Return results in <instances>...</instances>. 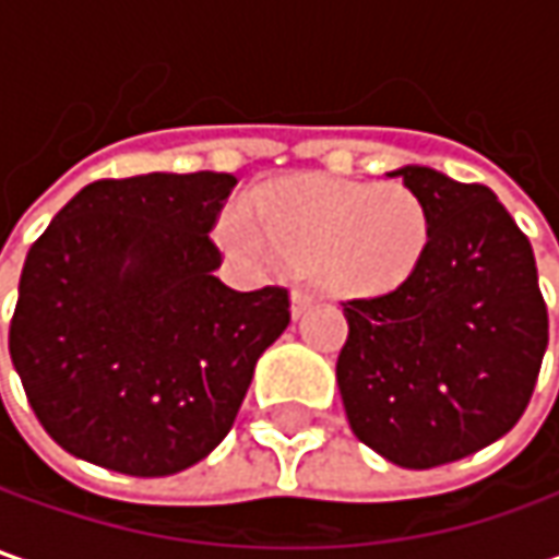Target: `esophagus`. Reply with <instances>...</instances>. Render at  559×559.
<instances>
[{"label":"esophagus","instance_id":"1","mask_svg":"<svg viewBox=\"0 0 559 559\" xmlns=\"http://www.w3.org/2000/svg\"><path fill=\"white\" fill-rule=\"evenodd\" d=\"M308 305H311V292L295 286L292 289V317H301V313L308 311Z\"/></svg>","mask_w":559,"mask_h":559}]
</instances>
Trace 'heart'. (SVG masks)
Here are the masks:
<instances>
[{
    "instance_id": "heart-1",
    "label": "heart",
    "mask_w": 559,
    "mask_h": 559,
    "mask_svg": "<svg viewBox=\"0 0 559 559\" xmlns=\"http://www.w3.org/2000/svg\"><path fill=\"white\" fill-rule=\"evenodd\" d=\"M221 239L236 254L292 267L338 295H376L401 286L429 242V214L401 183H352L330 177L289 180L258 195V217L229 207Z\"/></svg>"
}]
</instances>
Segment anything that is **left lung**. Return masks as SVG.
I'll return each mask as SVG.
<instances>
[{
    "label": "left lung",
    "instance_id": "left-lung-1",
    "mask_svg": "<svg viewBox=\"0 0 559 559\" xmlns=\"http://www.w3.org/2000/svg\"><path fill=\"white\" fill-rule=\"evenodd\" d=\"M429 214L414 273L345 301L335 379L355 436L385 461L432 469L507 436L548 348L535 254L498 195L432 167L392 170Z\"/></svg>",
    "mask_w": 559,
    "mask_h": 559
}]
</instances>
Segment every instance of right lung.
I'll return each instance as SVG.
<instances>
[{
  "label": "right lung",
  "instance_id": "1",
  "mask_svg": "<svg viewBox=\"0 0 559 559\" xmlns=\"http://www.w3.org/2000/svg\"><path fill=\"white\" fill-rule=\"evenodd\" d=\"M236 177L142 174L83 186L27 251L9 326L33 414L68 454L174 476L233 429L289 292H236L207 236Z\"/></svg>",
  "mask_w": 559,
  "mask_h": 559
}]
</instances>
